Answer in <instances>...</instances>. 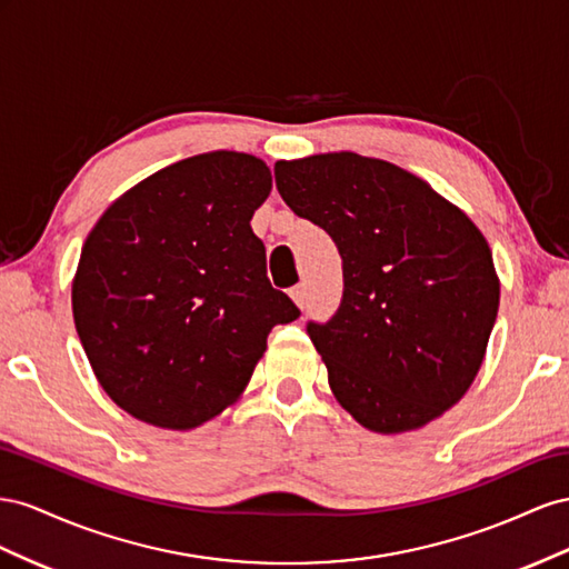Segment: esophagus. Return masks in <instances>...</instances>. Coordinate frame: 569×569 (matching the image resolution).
Returning a JSON list of instances; mask_svg holds the SVG:
<instances>
[{"label": "esophagus", "instance_id": "esophagus-1", "mask_svg": "<svg viewBox=\"0 0 569 569\" xmlns=\"http://www.w3.org/2000/svg\"><path fill=\"white\" fill-rule=\"evenodd\" d=\"M290 298L296 300V305L300 307V310H305V286H302V283L290 288Z\"/></svg>", "mask_w": 569, "mask_h": 569}]
</instances>
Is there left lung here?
Returning a JSON list of instances; mask_svg holds the SVG:
<instances>
[{
  "label": "left lung",
  "mask_w": 569,
  "mask_h": 569,
  "mask_svg": "<svg viewBox=\"0 0 569 569\" xmlns=\"http://www.w3.org/2000/svg\"><path fill=\"white\" fill-rule=\"evenodd\" d=\"M276 188L327 231L343 298L307 336L338 402L379 433L429 425L472 386L500 286L491 248L465 212L417 176L355 152L276 161Z\"/></svg>",
  "instance_id": "left-lung-1"
}]
</instances>
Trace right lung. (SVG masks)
I'll return each instance as SVG.
<instances>
[{
	"mask_svg": "<svg viewBox=\"0 0 569 569\" xmlns=\"http://www.w3.org/2000/svg\"><path fill=\"white\" fill-rule=\"evenodd\" d=\"M262 159L209 152L144 178L90 231L73 321L107 396L161 429L217 417L248 386L276 323L300 317L267 279L250 219Z\"/></svg>",
	"mask_w": 569,
	"mask_h": 569,
	"instance_id": "1",
	"label": "right lung"
}]
</instances>
